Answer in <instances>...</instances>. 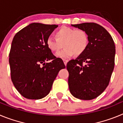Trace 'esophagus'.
<instances>
[{"mask_svg": "<svg viewBox=\"0 0 123 123\" xmlns=\"http://www.w3.org/2000/svg\"><path fill=\"white\" fill-rule=\"evenodd\" d=\"M63 62H64V64H65V66H67V63H68V61L67 60H63Z\"/></svg>", "mask_w": 123, "mask_h": 123, "instance_id": "obj_1", "label": "esophagus"}]
</instances>
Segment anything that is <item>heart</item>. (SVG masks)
<instances>
[{"mask_svg": "<svg viewBox=\"0 0 123 123\" xmlns=\"http://www.w3.org/2000/svg\"><path fill=\"white\" fill-rule=\"evenodd\" d=\"M56 38L49 36L47 38V46L52 52H56L63 47L62 50L57 52L58 58L67 59L76 54L81 55L85 52L89 45V36L83 29H75L62 27L55 32Z\"/></svg>", "mask_w": 123, "mask_h": 123, "instance_id": "heart-1", "label": "heart"}]
</instances>
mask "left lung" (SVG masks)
<instances>
[{"instance_id":"left-lung-1","label":"left lung","mask_w":123,"mask_h":123,"mask_svg":"<svg viewBox=\"0 0 123 123\" xmlns=\"http://www.w3.org/2000/svg\"><path fill=\"white\" fill-rule=\"evenodd\" d=\"M71 26L84 30L89 42L83 54L67 63L69 91L79 99H94L109 84L115 66V43L109 32L98 24L84 23Z\"/></svg>"}]
</instances>
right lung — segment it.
Wrapping results in <instances>:
<instances>
[{
  "label": "right lung",
  "instance_id": "1",
  "mask_svg": "<svg viewBox=\"0 0 123 123\" xmlns=\"http://www.w3.org/2000/svg\"><path fill=\"white\" fill-rule=\"evenodd\" d=\"M57 26L33 23L13 39L9 54L11 79L25 98L38 100L47 96L59 71L65 68L62 60L56 58L46 44L47 38Z\"/></svg>",
  "mask_w": 123,
  "mask_h": 123
}]
</instances>
